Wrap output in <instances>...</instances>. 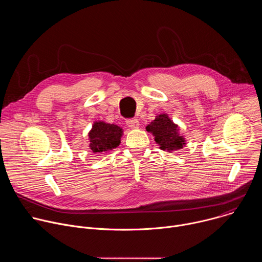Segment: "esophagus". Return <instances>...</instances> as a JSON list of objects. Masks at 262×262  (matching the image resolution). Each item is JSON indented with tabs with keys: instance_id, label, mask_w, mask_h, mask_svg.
<instances>
[{
	"instance_id": "1",
	"label": "esophagus",
	"mask_w": 262,
	"mask_h": 262,
	"mask_svg": "<svg viewBox=\"0 0 262 262\" xmlns=\"http://www.w3.org/2000/svg\"><path fill=\"white\" fill-rule=\"evenodd\" d=\"M126 125L130 128H138L140 125V122L137 118H132V119H127L126 121Z\"/></svg>"
}]
</instances>
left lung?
Here are the masks:
<instances>
[{"instance_id":"obj_1","label":"left lung","mask_w":262,"mask_h":262,"mask_svg":"<svg viewBox=\"0 0 262 262\" xmlns=\"http://www.w3.org/2000/svg\"><path fill=\"white\" fill-rule=\"evenodd\" d=\"M146 130L155 136V141L162 150L174 151L185 145L183 136L179 135V126L175 124L167 114H161L146 126Z\"/></svg>"}]
</instances>
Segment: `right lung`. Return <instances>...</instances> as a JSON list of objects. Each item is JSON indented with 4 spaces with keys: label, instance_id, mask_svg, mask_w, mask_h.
<instances>
[{
    "label": "right lung",
    "instance_id": "add662e5",
    "mask_svg": "<svg viewBox=\"0 0 262 262\" xmlns=\"http://www.w3.org/2000/svg\"><path fill=\"white\" fill-rule=\"evenodd\" d=\"M123 130L116 124L96 121L89 132V147L94 154H102L112 150L120 144Z\"/></svg>",
    "mask_w": 262,
    "mask_h": 262
}]
</instances>
